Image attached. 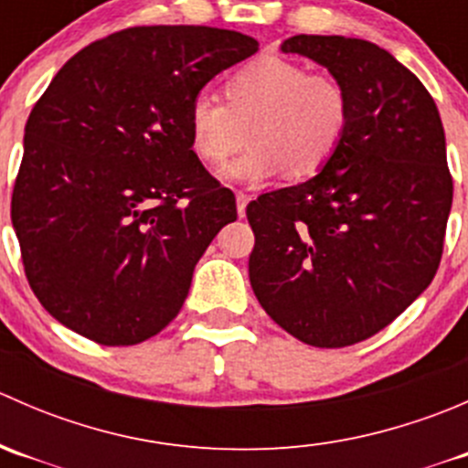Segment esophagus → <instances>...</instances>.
<instances>
[{
	"instance_id": "obj_1",
	"label": "esophagus",
	"mask_w": 468,
	"mask_h": 468,
	"mask_svg": "<svg viewBox=\"0 0 468 468\" xmlns=\"http://www.w3.org/2000/svg\"><path fill=\"white\" fill-rule=\"evenodd\" d=\"M235 201H238V215H239V217H244V215H247V204H249V197L244 195V192H238V195H235Z\"/></svg>"
}]
</instances>
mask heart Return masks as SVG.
<instances>
[{
    "label": "heart",
    "mask_w": 468,
    "mask_h": 468,
    "mask_svg": "<svg viewBox=\"0 0 468 468\" xmlns=\"http://www.w3.org/2000/svg\"><path fill=\"white\" fill-rule=\"evenodd\" d=\"M226 106L197 94L187 111L195 154L210 167L244 144L251 149L221 172L226 181L258 183L287 172L308 178L337 154L348 126V94L330 74L264 56L235 72L224 88Z\"/></svg>",
    "instance_id": "b5f03b06"
}]
</instances>
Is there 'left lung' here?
<instances>
[{"label": "left lung", "mask_w": 468, "mask_h": 468, "mask_svg": "<svg viewBox=\"0 0 468 468\" xmlns=\"http://www.w3.org/2000/svg\"><path fill=\"white\" fill-rule=\"evenodd\" d=\"M281 51L342 83L348 126L313 178L247 206L249 278L282 330L310 346H351L435 278L452 204L443 126L423 83L374 42L294 36Z\"/></svg>", "instance_id": "obj_1"}]
</instances>
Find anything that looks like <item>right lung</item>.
I'll return each mask as SVG.
<instances>
[{
	"instance_id": "add662e5",
	"label": "right lung",
	"mask_w": 468,
	"mask_h": 468,
	"mask_svg": "<svg viewBox=\"0 0 468 468\" xmlns=\"http://www.w3.org/2000/svg\"><path fill=\"white\" fill-rule=\"evenodd\" d=\"M258 40L135 27L68 60L25 129L11 219L42 308L103 346L169 325L238 206L192 151L187 111Z\"/></svg>"
}]
</instances>
